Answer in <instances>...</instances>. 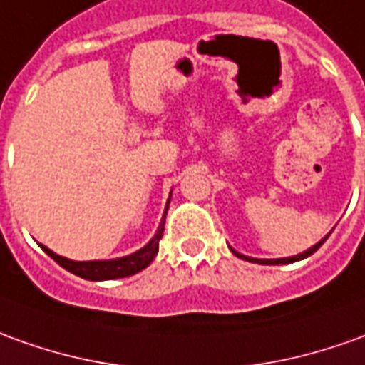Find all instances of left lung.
<instances>
[{"mask_svg": "<svg viewBox=\"0 0 365 365\" xmlns=\"http://www.w3.org/2000/svg\"><path fill=\"white\" fill-rule=\"evenodd\" d=\"M328 236H330V235H328ZM328 236H326V238H328ZM326 238H324V240H320L318 245H314L312 248L304 250L302 255L290 256V258H278V260H260V258H250V256L240 255V252H236V250H232V248H230V250H232V252H235L238 258H242V260H248V262H256V264H292V262H298V260H304V258H308V256H312L314 252H316V250H318V248H320V246L326 242Z\"/></svg>", "mask_w": 365, "mask_h": 365, "instance_id": "left-lung-1", "label": "left lung"}]
</instances>
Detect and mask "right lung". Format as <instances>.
<instances>
[{
  "label": "right lung",
  "instance_id": "add662e5",
  "mask_svg": "<svg viewBox=\"0 0 365 365\" xmlns=\"http://www.w3.org/2000/svg\"><path fill=\"white\" fill-rule=\"evenodd\" d=\"M168 202H170V197H168ZM167 208H165V215H163V220L158 225V230L155 232V236L150 238L147 245L143 246L140 250L133 252L129 256H123V258H113V260H89V262H77V260H69L65 256L55 255L53 250H49L47 246L39 245L43 248L47 255L51 256L55 262L63 266L65 270H69L75 276L79 278H85V280H93V282H99V280H115V278H125V276H133V274L140 272L149 266L155 256L158 252V242L163 238V232H165V218H167Z\"/></svg>",
  "mask_w": 365,
  "mask_h": 365
}]
</instances>
